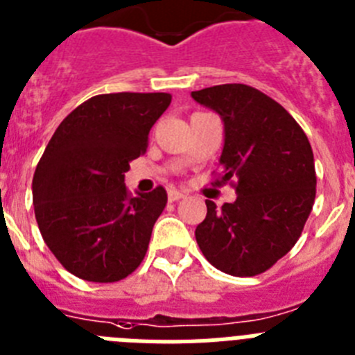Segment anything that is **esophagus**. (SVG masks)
I'll list each match as a JSON object with an SVG mask.
<instances>
[{
  "label": "esophagus",
  "instance_id": "obj_1",
  "mask_svg": "<svg viewBox=\"0 0 355 355\" xmlns=\"http://www.w3.org/2000/svg\"><path fill=\"white\" fill-rule=\"evenodd\" d=\"M168 198H169V202H177V200L186 198V195H184V193H182V191L169 189V191H168Z\"/></svg>",
  "mask_w": 355,
  "mask_h": 355
}]
</instances>
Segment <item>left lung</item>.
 <instances>
[{
  "label": "left lung",
  "mask_w": 355,
  "mask_h": 355,
  "mask_svg": "<svg viewBox=\"0 0 355 355\" xmlns=\"http://www.w3.org/2000/svg\"><path fill=\"white\" fill-rule=\"evenodd\" d=\"M191 96L220 114L221 180H234L237 195L221 209L205 202L196 243L223 273L259 275L295 246L313 209L316 171L309 139L282 105L250 85H214Z\"/></svg>",
  "instance_id": "left-lung-1"
}]
</instances>
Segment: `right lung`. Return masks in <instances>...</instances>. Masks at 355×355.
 Masks as SVG:
<instances>
[{"mask_svg": "<svg viewBox=\"0 0 355 355\" xmlns=\"http://www.w3.org/2000/svg\"><path fill=\"white\" fill-rule=\"evenodd\" d=\"M169 103L168 92L98 94L49 139L33 175V209L42 239L73 275L118 282L146 255L168 195L162 186L130 195L125 173Z\"/></svg>", "mask_w": 355, "mask_h": 355, "instance_id": "right-lung-1", "label": "right lung"}]
</instances>
